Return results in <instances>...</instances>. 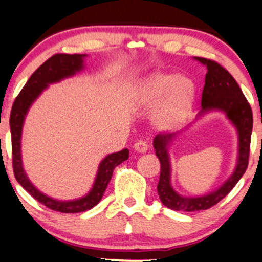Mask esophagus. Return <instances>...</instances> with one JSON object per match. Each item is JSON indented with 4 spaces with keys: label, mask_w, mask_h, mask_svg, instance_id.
Masks as SVG:
<instances>
[{
    "label": "esophagus",
    "mask_w": 262,
    "mask_h": 262,
    "mask_svg": "<svg viewBox=\"0 0 262 262\" xmlns=\"http://www.w3.org/2000/svg\"><path fill=\"white\" fill-rule=\"evenodd\" d=\"M133 148L137 152H140V154H144V152H146L148 150V144L147 141L145 140H138L137 142L134 144Z\"/></svg>",
    "instance_id": "1"
}]
</instances>
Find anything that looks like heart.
I'll use <instances>...</instances> for the list:
<instances>
[{"label":"heart","instance_id":"obj_1","mask_svg":"<svg viewBox=\"0 0 262 262\" xmlns=\"http://www.w3.org/2000/svg\"><path fill=\"white\" fill-rule=\"evenodd\" d=\"M194 100L191 79L175 74L156 72L141 82L134 94V104L150 107L158 104L155 122L162 129H173L186 120Z\"/></svg>","mask_w":262,"mask_h":262}]
</instances>
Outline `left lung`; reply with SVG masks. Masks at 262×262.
Listing matches in <instances>:
<instances>
[{"instance_id":"8db88e82","label":"left lung","mask_w":262,"mask_h":262,"mask_svg":"<svg viewBox=\"0 0 262 262\" xmlns=\"http://www.w3.org/2000/svg\"><path fill=\"white\" fill-rule=\"evenodd\" d=\"M207 66L205 83L202 92V110L198 117L209 111H221L237 129L238 160L232 175L219 188L200 197H185L174 191L170 184V160L168 147L177 134H158L154 139L156 156L161 163L158 196L165 207L179 211H198L209 209L226 197L236 186L248 168L250 138L253 130V112L243 92L232 75L216 61L205 58H194Z\"/></svg>"}]
</instances>
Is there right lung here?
Wrapping results in <instances>:
<instances>
[{
  "mask_svg": "<svg viewBox=\"0 0 262 262\" xmlns=\"http://www.w3.org/2000/svg\"><path fill=\"white\" fill-rule=\"evenodd\" d=\"M84 54H55L45 61L36 70L29 81L26 82L24 88L15 98L12 106L9 125L12 134V155H13V171L19 184L26 191L38 201L45 204L49 209L60 211V213H81L92 209L101 201L104 192L110 183L114 169L122 162L127 161L129 157L128 148L107 155L101 163L99 164L97 178L92 190L84 197L75 201H58L46 196L39 192L34 185L30 183L29 178L23 168L21 162V132L24 124L25 116L28 114L30 106L32 105L39 94L48 88V84L55 83L66 77H71L76 72L83 70Z\"/></svg>",
  "mask_w": 262,
  "mask_h": 262,
  "instance_id": "obj_1",
  "label": "right lung"
}]
</instances>
